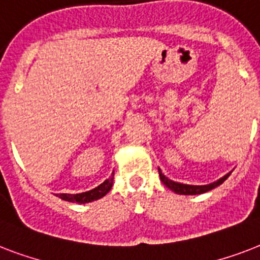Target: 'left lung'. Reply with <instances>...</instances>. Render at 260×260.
<instances>
[{
	"label": "left lung",
	"mask_w": 260,
	"mask_h": 260,
	"mask_svg": "<svg viewBox=\"0 0 260 260\" xmlns=\"http://www.w3.org/2000/svg\"><path fill=\"white\" fill-rule=\"evenodd\" d=\"M232 173V171H231ZM231 173L225 174L224 177H221L217 181L212 182V183H208V185H186V183H179V182L171 181L170 178H167L165 174H162V171L159 170V177H160V181L166 185V187L174 191V193L177 194H183V196H196V194H202L206 193V191H209V190L214 189V187H217L222 183V182L225 181L226 178L230 177Z\"/></svg>",
	"instance_id": "left-lung-1"
}]
</instances>
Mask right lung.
Segmentation results:
<instances>
[{
  "mask_svg": "<svg viewBox=\"0 0 260 260\" xmlns=\"http://www.w3.org/2000/svg\"><path fill=\"white\" fill-rule=\"evenodd\" d=\"M112 186H113V177L105 179V181L102 182L101 185H98L97 187H94L93 190H89V191H83V193H78V194L62 193V194H58V197L69 202L87 204V202L95 201V200H100V198H102L104 196H106V194L109 193V190L112 189Z\"/></svg>",
  "mask_w": 260,
  "mask_h": 260,
  "instance_id": "right-lung-1",
  "label": "right lung"
}]
</instances>
